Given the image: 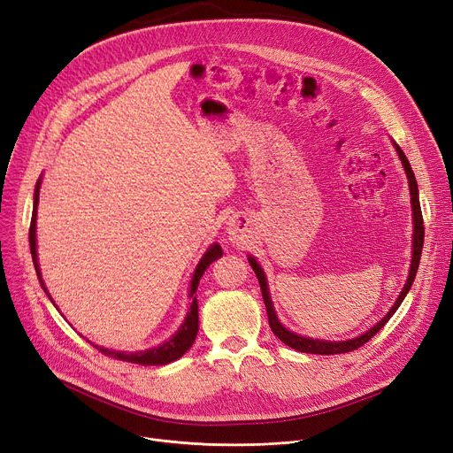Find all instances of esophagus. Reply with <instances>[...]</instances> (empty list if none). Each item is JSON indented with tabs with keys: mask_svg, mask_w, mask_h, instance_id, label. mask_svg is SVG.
I'll return each mask as SVG.
<instances>
[{
	"mask_svg": "<svg viewBox=\"0 0 453 453\" xmlns=\"http://www.w3.org/2000/svg\"><path fill=\"white\" fill-rule=\"evenodd\" d=\"M250 233V224L246 220V216L242 214H234L233 219L227 222V237L233 242H244Z\"/></svg>",
	"mask_w": 453,
	"mask_h": 453,
	"instance_id": "1",
	"label": "esophagus"
}]
</instances>
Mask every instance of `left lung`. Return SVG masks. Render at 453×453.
<instances>
[{
    "label": "left lung",
    "instance_id": "1",
    "mask_svg": "<svg viewBox=\"0 0 453 453\" xmlns=\"http://www.w3.org/2000/svg\"><path fill=\"white\" fill-rule=\"evenodd\" d=\"M400 159H402V165H403V170L407 173V181H409V192H411V207H412V259H411V268H409V278L405 281V287L402 288L400 296L396 300V303L392 305V309L385 314V317L373 326L370 327L366 333H363V335L356 337V339H349V341H339V342H329V341H319V339H309V337H302L298 335V333H292L288 331L278 319V314H275L273 311V305H272V300H270V292H268V285H266V275L263 272V268L259 266V263L255 261L253 257H248L255 275H257L259 280V285H261V292H263V300H265V305H266V312H268V324L273 331V335L278 337L281 342H285L287 346L298 349V351H303V353H319V356H335V353H348V351H353L361 348L363 344H366L376 333L390 320L392 314H395L398 311V307L402 305L403 298L407 296V292L412 285V281H415V275H417V270H418V263H420V255H422V246H424V220H422V211H420V200H418V185H417V180H415V173H412V168L407 161L405 153L402 151V148L398 144H395Z\"/></svg>",
    "mask_w": 453,
    "mask_h": 453
}]
</instances>
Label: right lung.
<instances>
[{"instance_id": "right-lung-1", "label": "right lung", "mask_w": 453, "mask_h": 453, "mask_svg": "<svg viewBox=\"0 0 453 453\" xmlns=\"http://www.w3.org/2000/svg\"><path fill=\"white\" fill-rule=\"evenodd\" d=\"M38 192H41V180L36 181L35 187V202H33V216H31V227H29V246H31V255H33V265L38 275V281H41L44 292L48 294V288L44 285V280L41 275V268H38V257H36V205H38ZM222 257V248L219 244H211V248L203 253V257L200 259L198 266L194 270L192 281H190V292L188 296L192 298L190 309L187 312V319L181 324V327L178 329V333L172 339H168L166 342H163L161 346H155L144 351H116V349H109V348H102L96 346L105 356L118 359V361H127V363H136V365H168L175 359H180L181 356H185L187 349L194 344L196 335H198V300H196V288H198V283L202 280L203 272L209 268L211 263H214L216 259ZM50 296V294H48ZM51 300V296H50ZM53 302V300H51ZM55 305V303H53Z\"/></svg>"}]
</instances>
